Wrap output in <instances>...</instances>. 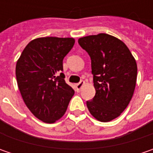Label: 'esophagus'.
Masks as SVG:
<instances>
[{
	"label": "esophagus",
	"mask_w": 153,
	"mask_h": 153,
	"mask_svg": "<svg viewBox=\"0 0 153 153\" xmlns=\"http://www.w3.org/2000/svg\"><path fill=\"white\" fill-rule=\"evenodd\" d=\"M84 83H85L84 81H81L80 82L76 83V90H77V91H80L81 88H82V86L84 85Z\"/></svg>",
	"instance_id": "obj_1"
}]
</instances>
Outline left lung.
<instances>
[{"label":"left lung","mask_w":153,"mask_h":153,"mask_svg":"<svg viewBox=\"0 0 153 153\" xmlns=\"http://www.w3.org/2000/svg\"><path fill=\"white\" fill-rule=\"evenodd\" d=\"M91 59L95 95L87 101L93 117L100 122L113 120L132 99L137 78V65L121 40L105 33L78 40Z\"/></svg>","instance_id":"left-lung-1"}]
</instances>
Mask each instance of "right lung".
<instances>
[{"label":"right lung","instance_id":"add662e5","mask_svg":"<svg viewBox=\"0 0 153 153\" xmlns=\"http://www.w3.org/2000/svg\"><path fill=\"white\" fill-rule=\"evenodd\" d=\"M74 43L73 38L35 39L17 62L16 78L22 98L33 115L47 123L63 117L75 93L63 73V59Z\"/></svg>","mask_w":153,"mask_h":153}]
</instances>
